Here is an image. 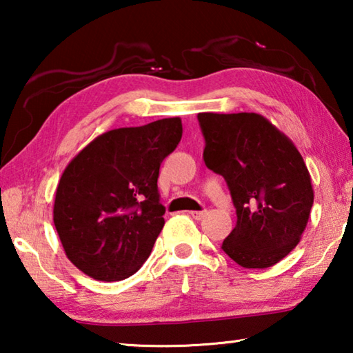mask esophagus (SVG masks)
<instances>
[{"mask_svg": "<svg viewBox=\"0 0 353 353\" xmlns=\"http://www.w3.org/2000/svg\"><path fill=\"white\" fill-rule=\"evenodd\" d=\"M191 216H193L194 219L201 221V219H204V216H205V212H191Z\"/></svg>", "mask_w": 353, "mask_h": 353, "instance_id": "34e87169", "label": "esophagus"}]
</instances>
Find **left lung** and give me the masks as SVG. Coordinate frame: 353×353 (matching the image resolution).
Wrapping results in <instances>:
<instances>
[{
	"label": "left lung",
	"mask_w": 353,
	"mask_h": 353,
	"mask_svg": "<svg viewBox=\"0 0 353 353\" xmlns=\"http://www.w3.org/2000/svg\"><path fill=\"white\" fill-rule=\"evenodd\" d=\"M204 162L223 176L236 225L223 250L243 268L274 266L301 241L313 207L312 177L288 137L259 113H198Z\"/></svg>",
	"instance_id": "obj_1"
}]
</instances>
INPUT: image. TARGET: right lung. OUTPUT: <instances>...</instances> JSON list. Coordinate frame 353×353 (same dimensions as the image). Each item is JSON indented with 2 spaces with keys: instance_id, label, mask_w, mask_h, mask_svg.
I'll return each mask as SVG.
<instances>
[{
  "instance_id": "1",
  "label": "right lung",
  "mask_w": 353,
  "mask_h": 353,
  "mask_svg": "<svg viewBox=\"0 0 353 353\" xmlns=\"http://www.w3.org/2000/svg\"><path fill=\"white\" fill-rule=\"evenodd\" d=\"M181 139V118L113 129L68 163L52 218L77 270L104 282L140 270L165 224L157 188L160 163Z\"/></svg>"
}]
</instances>
